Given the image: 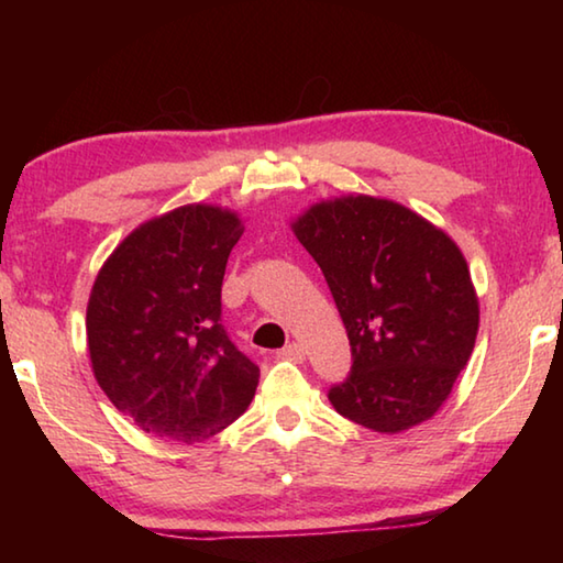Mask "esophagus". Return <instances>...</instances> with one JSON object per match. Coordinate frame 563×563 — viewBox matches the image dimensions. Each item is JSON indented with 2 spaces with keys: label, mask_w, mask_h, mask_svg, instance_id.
Wrapping results in <instances>:
<instances>
[{
  "label": "esophagus",
  "mask_w": 563,
  "mask_h": 563,
  "mask_svg": "<svg viewBox=\"0 0 563 563\" xmlns=\"http://www.w3.org/2000/svg\"><path fill=\"white\" fill-rule=\"evenodd\" d=\"M280 355L285 360H292V362H302L305 360V347L300 345V342H290V345H285Z\"/></svg>",
  "instance_id": "obj_1"
}]
</instances>
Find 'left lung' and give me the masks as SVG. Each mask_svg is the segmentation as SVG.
Here are the masks:
<instances>
[{
    "mask_svg": "<svg viewBox=\"0 0 563 563\" xmlns=\"http://www.w3.org/2000/svg\"><path fill=\"white\" fill-rule=\"evenodd\" d=\"M290 228L325 275L352 347L332 407L379 434L432 419L479 330L460 245L407 206L365 194L312 203Z\"/></svg>",
    "mask_w": 563,
    "mask_h": 563,
    "instance_id": "8db88e82",
    "label": "left lung"
}]
</instances>
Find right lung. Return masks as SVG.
I'll use <instances>...</instances> for the list:
<instances>
[{
    "mask_svg": "<svg viewBox=\"0 0 563 563\" xmlns=\"http://www.w3.org/2000/svg\"><path fill=\"white\" fill-rule=\"evenodd\" d=\"M241 235L231 208L180 206L133 228L93 280V377L158 440H208L245 412L258 387V365L221 325L225 263Z\"/></svg>",
    "mask_w": 563,
    "mask_h": 563,
    "instance_id": "add662e5",
    "label": "right lung"
}]
</instances>
